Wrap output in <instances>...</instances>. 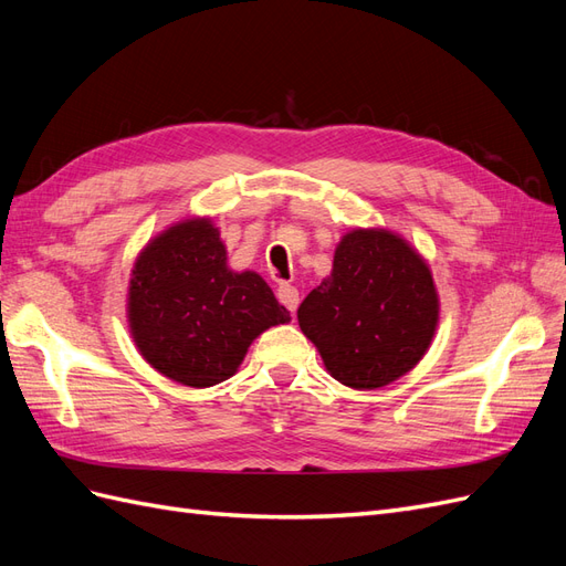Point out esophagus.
<instances>
[{
  "label": "esophagus",
  "instance_id": "esophagus-1",
  "mask_svg": "<svg viewBox=\"0 0 566 566\" xmlns=\"http://www.w3.org/2000/svg\"><path fill=\"white\" fill-rule=\"evenodd\" d=\"M276 295H279V302L285 306L287 312H295V310H297V304H300V293H297V287L287 285V283H281V285H279V290H276Z\"/></svg>",
  "mask_w": 566,
  "mask_h": 566
}]
</instances>
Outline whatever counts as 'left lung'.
Listing matches in <instances>:
<instances>
[{
    "instance_id": "obj_1",
    "label": "left lung",
    "mask_w": 566,
    "mask_h": 566,
    "mask_svg": "<svg viewBox=\"0 0 566 566\" xmlns=\"http://www.w3.org/2000/svg\"><path fill=\"white\" fill-rule=\"evenodd\" d=\"M323 366L352 389H378L413 370L432 345L439 295L430 264L387 229L339 238L333 271L297 310Z\"/></svg>"
}]
</instances>
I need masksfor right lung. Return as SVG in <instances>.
<instances>
[{
    "label": "right lung",
    "mask_w": 566,
    "mask_h": 566,
    "mask_svg": "<svg viewBox=\"0 0 566 566\" xmlns=\"http://www.w3.org/2000/svg\"><path fill=\"white\" fill-rule=\"evenodd\" d=\"M127 321L134 345L186 387L229 380L248 347L290 312L254 271H233L210 217L181 219L150 238L132 269Z\"/></svg>",
    "instance_id": "1"
}]
</instances>
